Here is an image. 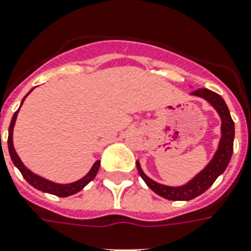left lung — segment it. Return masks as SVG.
<instances>
[{"label":"left lung","instance_id":"1","mask_svg":"<svg viewBox=\"0 0 251 251\" xmlns=\"http://www.w3.org/2000/svg\"><path fill=\"white\" fill-rule=\"evenodd\" d=\"M190 95L197 96V98H201V99L208 101L212 107L216 110L217 115L222 121L220 140H219L216 151H215L211 160L208 162V164L200 173L194 175L192 179L185 182L183 185L170 186V185L159 183V182L150 178L143 171L140 162L138 160L136 162L138 174L143 178L144 182L147 183V186L150 187L151 190H153L156 194H159L160 197L166 200H171V201H189V200L196 199L204 192H206L213 185V182L226 171V168H227L229 160H231L232 151H234L235 125H234V121L231 118L229 110L223 98L208 88L196 89V91L190 92Z\"/></svg>","mask_w":251,"mask_h":251}]
</instances>
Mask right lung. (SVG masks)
I'll use <instances>...</instances> for the list:
<instances>
[{"label": "right lung", "instance_id": "right-lung-1", "mask_svg": "<svg viewBox=\"0 0 251 251\" xmlns=\"http://www.w3.org/2000/svg\"><path fill=\"white\" fill-rule=\"evenodd\" d=\"M31 92H32V89L28 92L27 95L24 96V99H23L22 103H20V107H22V104L24 103V100H25V98H27ZM20 107H19V110H20ZM19 110L13 114L12 121H10L9 134H8V148H9V155L10 159H12V162H13V164H15L16 167L19 168V171L22 173V175L24 176V179L27 180L31 186H34L35 189H38L40 192L54 194V196H58V197H69L72 194H76V193H78L80 190H83L84 187L87 186L89 182L95 178L96 174H98L99 167H100V160H96V162L94 163V166L91 167V170H89L87 174L84 175L83 178H80L78 180H75V182H71V183H58V182L46 179V178H43V176H40V175L32 173V171L22 162V159L19 157V155H17V152H16L15 150V147H13V127H15L16 120H17Z\"/></svg>", "mask_w": 251, "mask_h": 251}]
</instances>
